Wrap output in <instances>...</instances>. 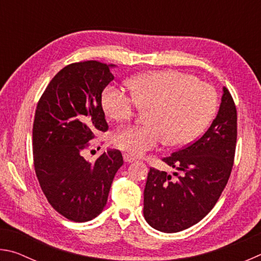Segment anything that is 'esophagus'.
Returning <instances> with one entry per match:
<instances>
[{
	"instance_id": "esophagus-1",
	"label": "esophagus",
	"mask_w": 261,
	"mask_h": 261,
	"mask_svg": "<svg viewBox=\"0 0 261 261\" xmlns=\"http://www.w3.org/2000/svg\"><path fill=\"white\" fill-rule=\"evenodd\" d=\"M123 159H124V161H125V162H127V163L134 162V161L136 160V159H135L134 156H131L130 154H126V153L123 154Z\"/></svg>"
}]
</instances>
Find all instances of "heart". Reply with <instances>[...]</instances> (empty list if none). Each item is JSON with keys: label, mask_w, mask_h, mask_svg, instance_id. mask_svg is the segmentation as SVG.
<instances>
[{"label": "heart", "mask_w": 261, "mask_h": 261, "mask_svg": "<svg viewBox=\"0 0 261 261\" xmlns=\"http://www.w3.org/2000/svg\"><path fill=\"white\" fill-rule=\"evenodd\" d=\"M131 96L115 86L102 94L105 114L115 122H126L136 110L146 112L144 126H126L114 135V145L132 156H140L165 143L180 147L191 143L208 125L218 107V95L210 84L177 70L146 72L127 83Z\"/></svg>", "instance_id": "heart-1"}]
</instances>
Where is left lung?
<instances>
[{
  "label": "left lung",
  "instance_id": "8db88e82",
  "mask_svg": "<svg viewBox=\"0 0 261 261\" xmlns=\"http://www.w3.org/2000/svg\"><path fill=\"white\" fill-rule=\"evenodd\" d=\"M237 140V110L226 87L219 113L200 138L162 161L180 173L149 168L144 216L163 232H178L199 222L218 202L230 177Z\"/></svg>",
  "mask_w": 261,
  "mask_h": 261
}]
</instances>
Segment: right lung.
Instances as JSON below:
<instances>
[{
  "instance_id": "1",
  "label": "right lung",
  "mask_w": 261,
  "mask_h": 261,
  "mask_svg": "<svg viewBox=\"0 0 261 261\" xmlns=\"http://www.w3.org/2000/svg\"><path fill=\"white\" fill-rule=\"evenodd\" d=\"M110 67L99 61L67 65L48 84L35 110V175L53 208L74 222L102 212L123 165L118 149H107L94 163L82 154L96 132L108 130L101 95L114 79Z\"/></svg>"
}]
</instances>
